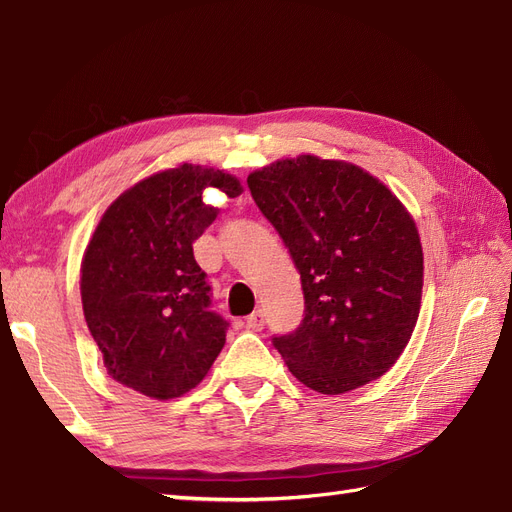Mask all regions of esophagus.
Returning a JSON list of instances; mask_svg holds the SVG:
<instances>
[{
	"mask_svg": "<svg viewBox=\"0 0 512 512\" xmlns=\"http://www.w3.org/2000/svg\"><path fill=\"white\" fill-rule=\"evenodd\" d=\"M245 327L250 331H262L265 329V314H262V309H256L254 314H250L245 318Z\"/></svg>",
	"mask_w": 512,
	"mask_h": 512,
	"instance_id": "34e87169",
	"label": "esophagus"
}]
</instances>
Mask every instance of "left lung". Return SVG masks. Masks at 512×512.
I'll return each instance as SVG.
<instances>
[{
    "mask_svg": "<svg viewBox=\"0 0 512 512\" xmlns=\"http://www.w3.org/2000/svg\"><path fill=\"white\" fill-rule=\"evenodd\" d=\"M301 273L305 318L273 346L322 395L384 376L421 312L423 245L410 211L361 166L312 153L247 177Z\"/></svg>",
    "mask_w": 512,
    "mask_h": 512,
    "instance_id": "8db88e82",
    "label": "left lung"
}]
</instances>
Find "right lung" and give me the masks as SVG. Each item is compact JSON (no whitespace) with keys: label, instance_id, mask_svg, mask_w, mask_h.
Wrapping results in <instances>:
<instances>
[{"label":"right lung","instance_id":"right-lung-1","mask_svg":"<svg viewBox=\"0 0 512 512\" xmlns=\"http://www.w3.org/2000/svg\"><path fill=\"white\" fill-rule=\"evenodd\" d=\"M207 188L243 192L235 175L179 164L134 183L104 211L81 262L87 329L106 374L151 399H175L209 374L228 322L211 312L192 243L218 218Z\"/></svg>","mask_w":512,"mask_h":512}]
</instances>
